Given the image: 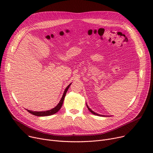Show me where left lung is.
I'll return each instance as SVG.
<instances>
[{"instance_id":"8db88e82","label":"left lung","mask_w":153,"mask_h":153,"mask_svg":"<svg viewBox=\"0 0 153 153\" xmlns=\"http://www.w3.org/2000/svg\"><path fill=\"white\" fill-rule=\"evenodd\" d=\"M87 108H88V109H89V111H90L91 112V113H92V114H93L94 115H98V116H102L101 115H99V114H96V113H95V112H94V111H92V110H91V108H89V107H88V105H87Z\"/></svg>"}]
</instances>
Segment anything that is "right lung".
Segmentation results:
<instances>
[{
    "label": "right lung",
    "mask_w": 153,
    "mask_h": 153,
    "mask_svg": "<svg viewBox=\"0 0 153 153\" xmlns=\"http://www.w3.org/2000/svg\"><path fill=\"white\" fill-rule=\"evenodd\" d=\"M71 85V84H69L66 88L65 91H64V92L63 94V95L62 97L60 100V102H59V103L58 104L57 106H56L54 108H53V109L50 110H47V111H31V110H27L30 114L33 115H35V116H38V117H45V116H49V115H53L54 114H56V112H58L61 108L62 107V105L63 103V101H64V97H65L66 96V92L69 89V86Z\"/></svg>",
    "instance_id": "add662e5"
}]
</instances>
